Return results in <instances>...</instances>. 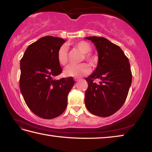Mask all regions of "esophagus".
Segmentation results:
<instances>
[{"instance_id": "1", "label": "esophagus", "mask_w": 152, "mask_h": 152, "mask_svg": "<svg viewBox=\"0 0 152 152\" xmlns=\"http://www.w3.org/2000/svg\"><path fill=\"white\" fill-rule=\"evenodd\" d=\"M74 80H75L76 82H77V81L80 80V78H74Z\"/></svg>"}]
</instances>
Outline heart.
I'll list each match as a JSON object with an SVG mask.
<instances>
[{
	"instance_id": "b5f03b06",
	"label": "heart",
	"mask_w": 152,
	"mask_h": 152,
	"mask_svg": "<svg viewBox=\"0 0 152 152\" xmlns=\"http://www.w3.org/2000/svg\"><path fill=\"white\" fill-rule=\"evenodd\" d=\"M76 48L79 49L84 56L82 60H85L91 66H94L96 64L97 60L94 56L91 54V45L85 41H78L74 43ZM57 60L60 65L65 66L68 62V51L66 45H61L59 48L57 53ZM91 72V68L86 63L80 64H70L66 67L64 70V73L66 76L72 77H80L86 75Z\"/></svg>"
}]
</instances>
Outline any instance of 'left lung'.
<instances>
[{
    "label": "left lung",
    "mask_w": 152,
    "mask_h": 152,
    "mask_svg": "<svg viewBox=\"0 0 152 152\" xmlns=\"http://www.w3.org/2000/svg\"><path fill=\"white\" fill-rule=\"evenodd\" d=\"M96 46L99 62L96 70L86 78L88 86L85 105L92 114L109 117L124 104L132 82L129 61L119 46L104 37H87ZM99 79V84L94 82Z\"/></svg>",
    "instance_id": "1"
}]
</instances>
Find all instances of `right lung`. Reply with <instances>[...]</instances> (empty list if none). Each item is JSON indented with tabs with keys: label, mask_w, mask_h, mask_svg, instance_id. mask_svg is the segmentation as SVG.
Here are the masks:
<instances>
[{
	"label": "right lung",
	"mask_w": 152,
	"mask_h": 152,
	"mask_svg": "<svg viewBox=\"0 0 152 152\" xmlns=\"http://www.w3.org/2000/svg\"><path fill=\"white\" fill-rule=\"evenodd\" d=\"M66 41L45 36L31 43L20 60L19 87L25 103L37 116L51 119L66 110L72 77L54 80L62 72L57 53Z\"/></svg>",
	"instance_id": "1"
}]
</instances>
